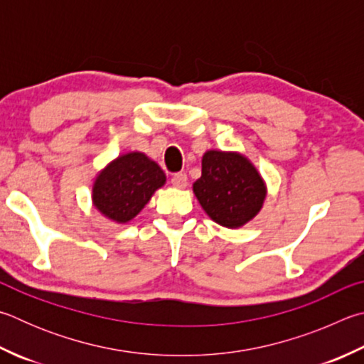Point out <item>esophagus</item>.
I'll use <instances>...</instances> for the list:
<instances>
[{"label":"esophagus","instance_id":"esophagus-1","mask_svg":"<svg viewBox=\"0 0 364 364\" xmlns=\"http://www.w3.org/2000/svg\"><path fill=\"white\" fill-rule=\"evenodd\" d=\"M171 184H173L175 188H186L188 186V176L186 173H183V171H178L173 176H171Z\"/></svg>","mask_w":364,"mask_h":364}]
</instances>
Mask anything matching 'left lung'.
<instances>
[{
	"instance_id": "1",
	"label": "left lung",
	"mask_w": 364,
	"mask_h": 364,
	"mask_svg": "<svg viewBox=\"0 0 364 364\" xmlns=\"http://www.w3.org/2000/svg\"><path fill=\"white\" fill-rule=\"evenodd\" d=\"M193 191L205 213L229 229L253 220L266 199L262 176L245 156L215 149L203 154L202 176Z\"/></svg>"
}]
</instances>
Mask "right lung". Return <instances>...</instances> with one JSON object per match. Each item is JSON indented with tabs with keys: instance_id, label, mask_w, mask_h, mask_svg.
I'll list each match as a JSON object with an SVG mask.
<instances>
[{
	"instance_id": "right-lung-1",
	"label": "right lung",
	"mask_w": 364,
	"mask_h": 364,
	"mask_svg": "<svg viewBox=\"0 0 364 364\" xmlns=\"http://www.w3.org/2000/svg\"><path fill=\"white\" fill-rule=\"evenodd\" d=\"M164 184L165 173L159 165L135 151L119 156L97 175L92 200L108 220L124 224L134 220Z\"/></svg>"
}]
</instances>
